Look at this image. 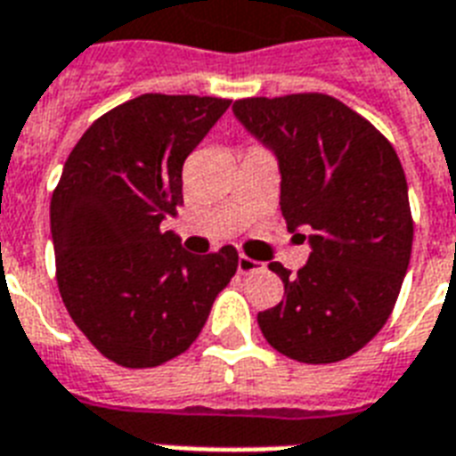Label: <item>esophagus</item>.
Returning a JSON list of instances; mask_svg holds the SVG:
<instances>
[{
    "label": "esophagus",
    "mask_w": 456,
    "mask_h": 456,
    "mask_svg": "<svg viewBox=\"0 0 456 456\" xmlns=\"http://www.w3.org/2000/svg\"><path fill=\"white\" fill-rule=\"evenodd\" d=\"M256 269H262V265H259L256 259H252V256H248V255L238 256V272L252 273V272H256Z\"/></svg>",
    "instance_id": "obj_1"
}]
</instances>
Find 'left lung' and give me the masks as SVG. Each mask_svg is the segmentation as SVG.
Listing matches in <instances>:
<instances>
[{"instance_id": "obj_1", "label": "left lung", "mask_w": 456, "mask_h": 456, "mask_svg": "<svg viewBox=\"0 0 456 456\" xmlns=\"http://www.w3.org/2000/svg\"><path fill=\"white\" fill-rule=\"evenodd\" d=\"M232 110L279 156L289 231H313L297 273L269 265L283 300L256 314L259 330L297 362L344 361L385 327L409 269L413 216L399 156L378 126L327 94L240 98Z\"/></svg>"}]
</instances>
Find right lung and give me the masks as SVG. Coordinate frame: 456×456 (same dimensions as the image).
Segmentation results:
<instances>
[{
	"label": "right lung",
	"mask_w": 456,
	"mask_h": 456,
	"mask_svg": "<svg viewBox=\"0 0 456 456\" xmlns=\"http://www.w3.org/2000/svg\"><path fill=\"white\" fill-rule=\"evenodd\" d=\"M228 98L143 94L88 126L50 201L57 286L108 361L156 368L200 337L238 249L190 255L163 218L183 207V166Z\"/></svg>",
	"instance_id": "add662e5"
}]
</instances>
